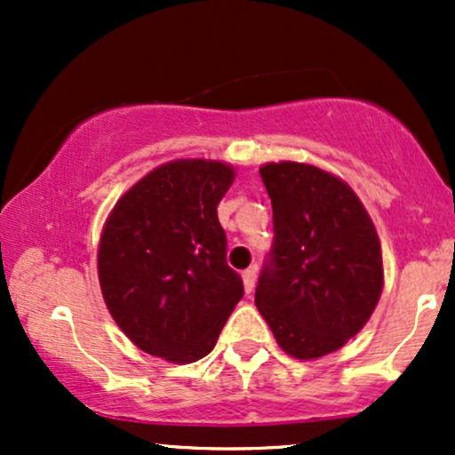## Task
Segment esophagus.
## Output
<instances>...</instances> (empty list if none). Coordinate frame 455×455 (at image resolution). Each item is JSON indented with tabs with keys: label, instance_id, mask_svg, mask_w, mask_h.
<instances>
[{
	"label": "esophagus",
	"instance_id": "1",
	"mask_svg": "<svg viewBox=\"0 0 455 455\" xmlns=\"http://www.w3.org/2000/svg\"><path fill=\"white\" fill-rule=\"evenodd\" d=\"M254 284H257V265L254 267H248L243 271V286H245V293H252Z\"/></svg>",
	"mask_w": 455,
	"mask_h": 455
}]
</instances>
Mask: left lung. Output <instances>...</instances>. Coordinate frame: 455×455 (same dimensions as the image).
Returning a JSON list of instances; mask_svg holds the SVG:
<instances>
[{"mask_svg": "<svg viewBox=\"0 0 455 455\" xmlns=\"http://www.w3.org/2000/svg\"><path fill=\"white\" fill-rule=\"evenodd\" d=\"M274 210V243L254 304L282 351L316 359L368 323L383 291L377 228L357 195L301 162L259 169Z\"/></svg>", "mask_w": 455, "mask_h": 455, "instance_id": "left-lung-1", "label": "left lung"}]
</instances>
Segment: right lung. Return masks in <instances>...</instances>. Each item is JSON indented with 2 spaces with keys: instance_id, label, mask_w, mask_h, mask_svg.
<instances>
[{
  "instance_id": "right-lung-1",
  "label": "right lung",
  "mask_w": 455,
  "mask_h": 455,
  "mask_svg": "<svg viewBox=\"0 0 455 455\" xmlns=\"http://www.w3.org/2000/svg\"><path fill=\"white\" fill-rule=\"evenodd\" d=\"M233 177L224 162H166L113 207L98 278L115 323L140 351L173 363L205 357L243 297L218 220Z\"/></svg>"
}]
</instances>
